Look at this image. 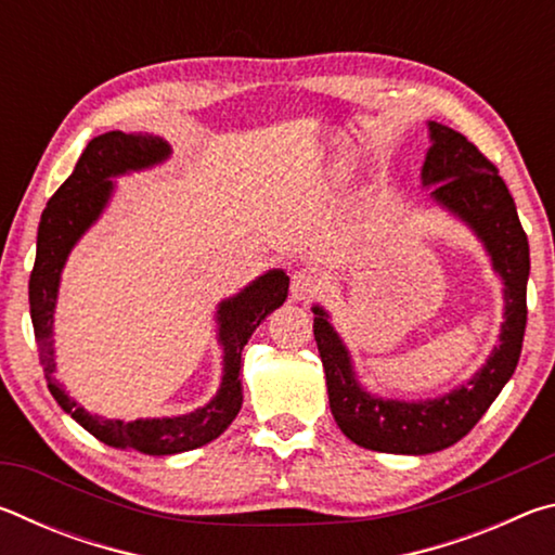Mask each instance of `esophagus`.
<instances>
[{"label": "esophagus", "instance_id": "esophagus-1", "mask_svg": "<svg viewBox=\"0 0 555 555\" xmlns=\"http://www.w3.org/2000/svg\"><path fill=\"white\" fill-rule=\"evenodd\" d=\"M318 291H321V279H318L313 271H294L291 274V300H296V304H308Z\"/></svg>", "mask_w": 555, "mask_h": 555}]
</instances>
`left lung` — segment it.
Masks as SVG:
<instances>
[{"label": "left lung", "instance_id": "left-lung-1", "mask_svg": "<svg viewBox=\"0 0 555 555\" xmlns=\"http://www.w3.org/2000/svg\"><path fill=\"white\" fill-rule=\"evenodd\" d=\"M428 131L430 149L421 168V183L434 188L430 198L463 220L485 244L492 269L504 284V323L500 345H494L473 379L438 399L399 401L374 397L357 382L352 357L327 321L331 315L313 306V335L335 424L352 443L377 453L428 455L467 436L512 379L526 331L529 240L509 188L490 158L460 131L438 121H428Z\"/></svg>", "mask_w": 555, "mask_h": 555}]
</instances>
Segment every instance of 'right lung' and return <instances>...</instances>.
<instances>
[{"mask_svg": "<svg viewBox=\"0 0 555 555\" xmlns=\"http://www.w3.org/2000/svg\"><path fill=\"white\" fill-rule=\"evenodd\" d=\"M171 156L162 137L154 134H125V131H107L92 139L86 152L75 164L53 198L46 205L39 222V240H36V261L29 279V306L39 360L43 364L46 382L59 406L70 413L78 424L112 448L137 450L144 455H176L185 450L201 448L218 438L242 409V350L251 333L269 313L284 304L288 296V276L281 269L244 286L237 296L220 300L218 306V343L222 345V382L210 403L183 416L164 418H102L92 416L78 401L63 391L59 379L53 377V313L59 300L61 271L70 249L86 234L107 208L115 191L112 178L129 171H142L156 164H164Z\"/></svg>", "mask_w": 555, "mask_h": 555, "instance_id": "obj_1", "label": "right lung"}]
</instances>
